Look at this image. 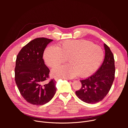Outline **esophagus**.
<instances>
[{"label":"esophagus","mask_w":128,"mask_h":128,"mask_svg":"<svg viewBox=\"0 0 128 128\" xmlns=\"http://www.w3.org/2000/svg\"><path fill=\"white\" fill-rule=\"evenodd\" d=\"M59 79H60L59 78H54V80H55L57 82V81H58Z\"/></svg>","instance_id":"esophagus-1"}]
</instances>
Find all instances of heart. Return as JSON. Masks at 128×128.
<instances>
[{"label": "heart", "instance_id": "b5f03b06", "mask_svg": "<svg viewBox=\"0 0 128 128\" xmlns=\"http://www.w3.org/2000/svg\"><path fill=\"white\" fill-rule=\"evenodd\" d=\"M103 57V51L99 46L85 40H69L57 47L49 46L43 56L46 64L52 67L68 59L69 64L54 67L51 71L52 76L67 79L92 74L99 67Z\"/></svg>", "mask_w": 128, "mask_h": 128}]
</instances>
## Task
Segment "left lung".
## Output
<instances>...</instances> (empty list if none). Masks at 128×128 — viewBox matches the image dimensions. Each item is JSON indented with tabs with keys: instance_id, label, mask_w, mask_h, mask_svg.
<instances>
[{
	"instance_id": "obj_1",
	"label": "left lung",
	"mask_w": 128,
	"mask_h": 128,
	"mask_svg": "<svg viewBox=\"0 0 128 128\" xmlns=\"http://www.w3.org/2000/svg\"><path fill=\"white\" fill-rule=\"evenodd\" d=\"M105 55L104 61L95 74L80 80L82 87L76 92L78 98L89 104L97 103L108 93L114 79V56L110 49L104 44Z\"/></svg>"
}]
</instances>
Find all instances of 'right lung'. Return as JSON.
I'll return each instance as SVG.
<instances>
[{
	"instance_id": "obj_1",
	"label": "right lung",
	"mask_w": 128,
	"mask_h": 128,
	"mask_svg": "<svg viewBox=\"0 0 128 128\" xmlns=\"http://www.w3.org/2000/svg\"><path fill=\"white\" fill-rule=\"evenodd\" d=\"M53 40L35 38L24 46L16 56L15 81L22 97L28 103L42 105L48 103L56 93V82H49L50 70L43 59L44 50Z\"/></svg>"
}]
</instances>
